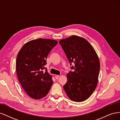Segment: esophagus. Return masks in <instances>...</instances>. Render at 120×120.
<instances>
[{
	"label": "esophagus",
	"instance_id": "1",
	"mask_svg": "<svg viewBox=\"0 0 120 120\" xmlns=\"http://www.w3.org/2000/svg\"><path fill=\"white\" fill-rule=\"evenodd\" d=\"M59 77V75H56L55 76V78L56 79H58Z\"/></svg>",
	"mask_w": 120,
	"mask_h": 120
}]
</instances>
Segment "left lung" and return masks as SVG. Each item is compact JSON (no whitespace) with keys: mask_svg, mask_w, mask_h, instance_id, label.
I'll list each match as a JSON object with an SVG mask.
<instances>
[{"mask_svg":"<svg viewBox=\"0 0 120 120\" xmlns=\"http://www.w3.org/2000/svg\"><path fill=\"white\" fill-rule=\"evenodd\" d=\"M59 43L73 70L67 74L64 89L72 101H84L90 97L97 85L100 69L98 56L89 42L81 37L72 35Z\"/></svg>","mask_w":120,"mask_h":120,"instance_id":"8db88e82","label":"left lung"}]
</instances>
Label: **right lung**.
Returning a JSON list of instances; mask_svg holds the SVG:
<instances>
[{
	"instance_id": "add662e5",
	"label": "right lung",
	"mask_w": 120,
	"mask_h": 120,
	"mask_svg": "<svg viewBox=\"0 0 120 120\" xmlns=\"http://www.w3.org/2000/svg\"><path fill=\"white\" fill-rule=\"evenodd\" d=\"M57 43L56 40L39 38L27 42L18 53V79L27 94L32 99L44 97L53 84L51 76L45 66L49 52Z\"/></svg>"
}]
</instances>
